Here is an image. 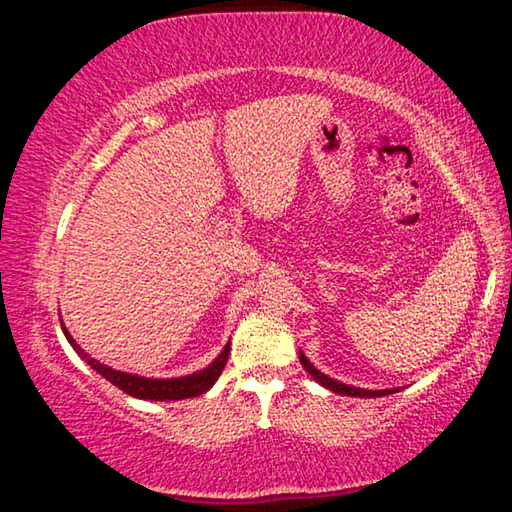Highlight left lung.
Here are the masks:
<instances>
[{"instance_id":"obj_1","label":"left lung","mask_w":512,"mask_h":512,"mask_svg":"<svg viewBox=\"0 0 512 512\" xmlns=\"http://www.w3.org/2000/svg\"><path fill=\"white\" fill-rule=\"evenodd\" d=\"M300 363H302V368H305V370L309 372V375L318 381L320 386H325V388H329V391H334V393H339V395H352V397H384V395H388V393H393L391 388H386V391H366V388H357V386L341 384V381L327 377V375H323V372L311 366L309 359L305 357V354H302V350H300Z\"/></svg>"}]
</instances>
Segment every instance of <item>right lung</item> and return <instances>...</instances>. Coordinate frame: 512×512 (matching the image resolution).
Masks as SVG:
<instances>
[{
    "instance_id": "right-lung-1",
    "label": "right lung",
    "mask_w": 512,
    "mask_h": 512,
    "mask_svg": "<svg viewBox=\"0 0 512 512\" xmlns=\"http://www.w3.org/2000/svg\"><path fill=\"white\" fill-rule=\"evenodd\" d=\"M63 332L67 336V341L72 343V348L76 350V354L88 361V366L99 372L101 377H106L110 384H115L121 391L137 397V400H153V402H164V400H187V397H198L203 395L205 391H210L214 386V381L219 379V375L228 363V354H230V343L225 345L221 350L219 357H216L210 366L192 372V375L185 377H173V379H151V377H137L131 375V372H121L115 368H108L99 363L97 359L88 357V352L81 350V345L76 343L72 336H69L67 329L63 327Z\"/></svg>"
}]
</instances>
